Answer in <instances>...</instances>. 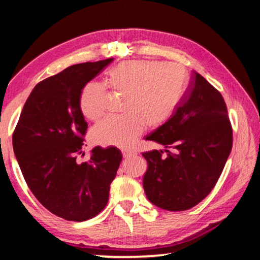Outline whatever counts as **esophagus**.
<instances>
[{
    "mask_svg": "<svg viewBox=\"0 0 260 260\" xmlns=\"http://www.w3.org/2000/svg\"><path fill=\"white\" fill-rule=\"evenodd\" d=\"M122 156H124V158H128L134 156V152H132L129 150H122Z\"/></svg>",
    "mask_w": 260,
    "mask_h": 260,
    "instance_id": "1",
    "label": "esophagus"
}]
</instances>
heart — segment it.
<instances>
[{
	"label": "heart",
	"mask_w": 260,
	"mask_h": 260,
	"mask_svg": "<svg viewBox=\"0 0 260 260\" xmlns=\"http://www.w3.org/2000/svg\"><path fill=\"white\" fill-rule=\"evenodd\" d=\"M186 71L175 63L128 60L105 73V83L113 91L126 94L124 116L107 117L93 129V138L104 146L128 147L146 125L160 126L172 116L186 88ZM107 89L100 82L83 86L79 104L83 116L99 120L104 113Z\"/></svg>",
	"instance_id": "1"
}]
</instances>
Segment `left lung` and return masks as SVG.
<instances>
[{"instance_id":"8db88e82","label":"left lung","mask_w":260,"mask_h":260,"mask_svg":"<svg viewBox=\"0 0 260 260\" xmlns=\"http://www.w3.org/2000/svg\"><path fill=\"white\" fill-rule=\"evenodd\" d=\"M146 140L164 146L143 152L147 199L167 211H184L203 201L214 188L230 156L233 131L221 94L193 72L172 117Z\"/></svg>"}]
</instances>
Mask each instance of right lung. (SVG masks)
Segmentation results:
<instances>
[{
    "label": "right lung",
    "instance_id": "obj_1",
    "mask_svg": "<svg viewBox=\"0 0 260 260\" xmlns=\"http://www.w3.org/2000/svg\"><path fill=\"white\" fill-rule=\"evenodd\" d=\"M113 59L72 65L39 82L29 94L12 135L21 173L37 200L58 217L85 221L102 211L122 155L95 147L77 161L87 122L80 110L83 86Z\"/></svg>",
    "mask_w": 260,
    "mask_h": 260
}]
</instances>
